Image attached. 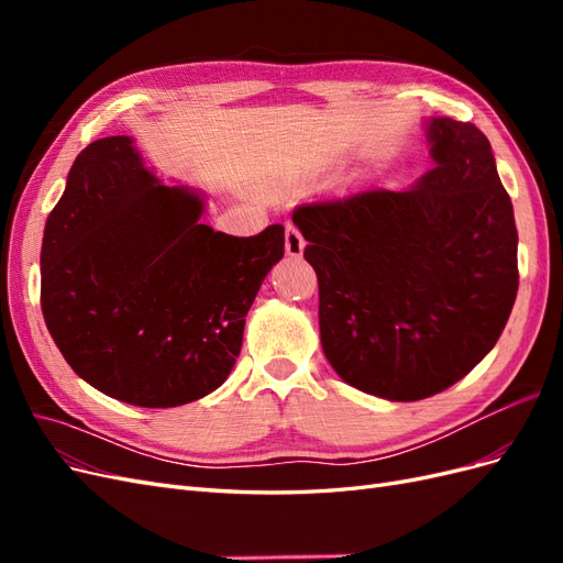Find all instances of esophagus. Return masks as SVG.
Listing matches in <instances>:
<instances>
[{"label": "esophagus", "mask_w": 563, "mask_h": 563, "mask_svg": "<svg viewBox=\"0 0 563 563\" xmlns=\"http://www.w3.org/2000/svg\"><path fill=\"white\" fill-rule=\"evenodd\" d=\"M284 244H286V253L291 255V258H298V255H302L305 240H302L300 230L294 223H286V228H284Z\"/></svg>", "instance_id": "obj_1"}]
</instances>
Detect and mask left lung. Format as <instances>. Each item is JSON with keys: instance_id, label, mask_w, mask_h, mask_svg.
I'll return each instance as SVG.
<instances>
[{"instance_id": "obj_1", "label": "left lung", "mask_w": 563, "mask_h": 563, "mask_svg": "<svg viewBox=\"0 0 563 563\" xmlns=\"http://www.w3.org/2000/svg\"><path fill=\"white\" fill-rule=\"evenodd\" d=\"M413 190L371 187L302 203L294 223L319 282V331L347 385L418 401L498 343L519 288L512 199L486 135L441 117Z\"/></svg>"}]
</instances>
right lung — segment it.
<instances>
[{
  "mask_svg": "<svg viewBox=\"0 0 563 563\" xmlns=\"http://www.w3.org/2000/svg\"><path fill=\"white\" fill-rule=\"evenodd\" d=\"M203 199L164 185L129 135L84 147L42 242V312L65 362L143 408L207 397L230 376L284 228L213 232Z\"/></svg>",
  "mask_w": 563,
  "mask_h": 563,
  "instance_id": "1",
  "label": "right lung"
}]
</instances>
